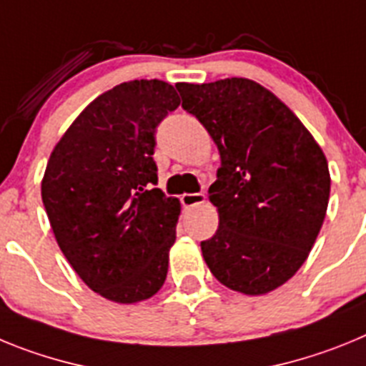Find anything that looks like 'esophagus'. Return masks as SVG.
Returning a JSON list of instances; mask_svg holds the SVG:
<instances>
[{
  "mask_svg": "<svg viewBox=\"0 0 366 366\" xmlns=\"http://www.w3.org/2000/svg\"><path fill=\"white\" fill-rule=\"evenodd\" d=\"M205 194L198 192V194H183L181 196V203H183V207H187V209H190V207H196V205H202V203H205Z\"/></svg>",
  "mask_w": 366,
  "mask_h": 366,
  "instance_id": "esophagus-1",
  "label": "esophagus"
}]
</instances>
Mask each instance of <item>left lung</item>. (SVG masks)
<instances>
[{
    "label": "left lung",
    "instance_id": "obj_1",
    "mask_svg": "<svg viewBox=\"0 0 366 366\" xmlns=\"http://www.w3.org/2000/svg\"><path fill=\"white\" fill-rule=\"evenodd\" d=\"M222 157L209 199L214 236L202 253L216 279L244 295H266L299 271L325 222V152L279 97L249 79L176 84Z\"/></svg>",
    "mask_w": 366,
    "mask_h": 366
}]
</instances>
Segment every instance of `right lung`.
<instances>
[{
  "instance_id": "right-lung-1",
  "label": "right lung",
  "mask_w": 366,
  "mask_h": 366,
  "mask_svg": "<svg viewBox=\"0 0 366 366\" xmlns=\"http://www.w3.org/2000/svg\"><path fill=\"white\" fill-rule=\"evenodd\" d=\"M181 104L163 80H132L87 104L51 152L41 202L64 257L119 304L159 292L181 212L157 185L155 128Z\"/></svg>"
}]
</instances>
